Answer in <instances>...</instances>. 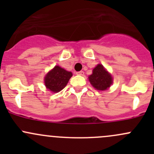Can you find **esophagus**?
I'll return each mask as SVG.
<instances>
[{
    "label": "esophagus",
    "instance_id": "esophagus-1",
    "mask_svg": "<svg viewBox=\"0 0 154 154\" xmlns=\"http://www.w3.org/2000/svg\"><path fill=\"white\" fill-rule=\"evenodd\" d=\"M76 74H77V75H81V76H83V74H84V71H77V73H76Z\"/></svg>",
    "mask_w": 154,
    "mask_h": 154
}]
</instances>
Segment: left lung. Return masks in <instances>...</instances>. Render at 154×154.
Returning <instances> with one entry per match:
<instances>
[{
    "mask_svg": "<svg viewBox=\"0 0 154 154\" xmlns=\"http://www.w3.org/2000/svg\"><path fill=\"white\" fill-rule=\"evenodd\" d=\"M93 87L98 90H106L112 83L111 75L105 70L102 65L98 64L93 69L92 74L88 77Z\"/></svg>",
    "mask_w": 154,
    "mask_h": 154,
    "instance_id": "obj_1",
    "label": "left lung"
}]
</instances>
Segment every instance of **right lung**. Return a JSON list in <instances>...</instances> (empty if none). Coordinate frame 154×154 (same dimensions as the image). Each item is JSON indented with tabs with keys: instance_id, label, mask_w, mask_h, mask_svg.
Listing matches in <instances>:
<instances>
[{
	"instance_id": "right-lung-1",
	"label": "right lung",
	"mask_w": 154,
	"mask_h": 154,
	"mask_svg": "<svg viewBox=\"0 0 154 154\" xmlns=\"http://www.w3.org/2000/svg\"><path fill=\"white\" fill-rule=\"evenodd\" d=\"M71 76L72 73L57 66L45 76V83L50 91L53 92H59L67 85Z\"/></svg>"
}]
</instances>
